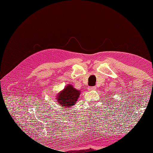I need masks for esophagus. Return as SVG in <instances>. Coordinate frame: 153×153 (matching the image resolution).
<instances>
[{
	"label": "esophagus",
	"instance_id": "esophagus-1",
	"mask_svg": "<svg viewBox=\"0 0 153 153\" xmlns=\"http://www.w3.org/2000/svg\"><path fill=\"white\" fill-rule=\"evenodd\" d=\"M96 89V86H93V87H90L88 88V89H89V91L90 90H95Z\"/></svg>",
	"mask_w": 153,
	"mask_h": 153
}]
</instances>
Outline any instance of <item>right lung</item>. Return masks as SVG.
<instances>
[{"label":"right lung","mask_w":153,"mask_h":153,"mask_svg":"<svg viewBox=\"0 0 153 153\" xmlns=\"http://www.w3.org/2000/svg\"><path fill=\"white\" fill-rule=\"evenodd\" d=\"M80 94V91L75 89L71 85H68L58 94L57 102L62 107H70L76 103Z\"/></svg>","instance_id":"obj_1"}]
</instances>
